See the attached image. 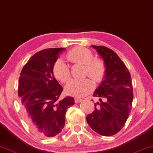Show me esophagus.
Listing matches in <instances>:
<instances>
[{"mask_svg": "<svg viewBox=\"0 0 153 153\" xmlns=\"http://www.w3.org/2000/svg\"><path fill=\"white\" fill-rule=\"evenodd\" d=\"M74 101H75V103H79L81 102V101H82V99L76 98V99H74Z\"/></svg>", "mask_w": 153, "mask_h": 153, "instance_id": "34e87169", "label": "esophagus"}]
</instances>
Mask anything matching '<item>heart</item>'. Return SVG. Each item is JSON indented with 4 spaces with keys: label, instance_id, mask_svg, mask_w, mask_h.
<instances>
[{
    "label": "heart",
    "instance_id": "b5f03b06",
    "mask_svg": "<svg viewBox=\"0 0 153 153\" xmlns=\"http://www.w3.org/2000/svg\"><path fill=\"white\" fill-rule=\"evenodd\" d=\"M68 60L74 63L84 64L85 66V74L95 82H101L105 74V65L99 59H93L91 51L83 47H76L70 51L66 55ZM54 76L63 83L67 82L70 78V70L68 63L62 59L55 61L53 65ZM94 83L89 79H73L68 83L65 87L66 94L74 97H83L92 91Z\"/></svg>",
    "mask_w": 153,
    "mask_h": 153
}]
</instances>
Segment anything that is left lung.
Segmentation results:
<instances>
[{
	"mask_svg": "<svg viewBox=\"0 0 153 153\" xmlns=\"http://www.w3.org/2000/svg\"><path fill=\"white\" fill-rule=\"evenodd\" d=\"M103 59L105 74L93 96L99 97L94 110L86 119L88 125L103 136H112L120 131L127 121L132 107L131 76L128 68L113 50L104 46L91 45ZM101 98L106 100L105 102Z\"/></svg>",
	"mask_w": 153,
	"mask_h": 153,
	"instance_id": "1",
	"label": "left lung"
}]
</instances>
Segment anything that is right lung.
Returning a JSON list of instances; mask_svg holds the SVG:
<instances>
[{
    "label": "right lung",
    "mask_w": 153,
    "mask_h": 153,
    "mask_svg": "<svg viewBox=\"0 0 153 153\" xmlns=\"http://www.w3.org/2000/svg\"><path fill=\"white\" fill-rule=\"evenodd\" d=\"M65 48H49L34 54L22 70L18 94L27 125L42 138L52 137L62 131L65 113L74 99H59L63 88L55 79L53 65Z\"/></svg>",
    "instance_id": "1"
}]
</instances>
